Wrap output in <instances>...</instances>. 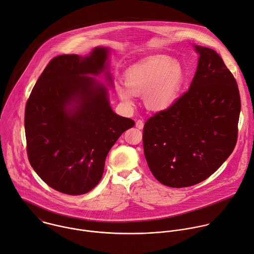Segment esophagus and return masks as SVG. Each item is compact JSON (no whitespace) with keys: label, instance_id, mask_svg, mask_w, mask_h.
Segmentation results:
<instances>
[{"label":"esophagus","instance_id":"obj_1","mask_svg":"<svg viewBox=\"0 0 254 254\" xmlns=\"http://www.w3.org/2000/svg\"><path fill=\"white\" fill-rule=\"evenodd\" d=\"M135 127L139 129H142L143 128V122L141 120H137L136 123H135Z\"/></svg>","mask_w":254,"mask_h":254}]
</instances>
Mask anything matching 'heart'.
Returning <instances> with one entry per match:
<instances>
[{
	"instance_id": "b5f03b06",
	"label": "heart",
	"mask_w": 254,
	"mask_h": 254,
	"mask_svg": "<svg viewBox=\"0 0 254 254\" xmlns=\"http://www.w3.org/2000/svg\"><path fill=\"white\" fill-rule=\"evenodd\" d=\"M185 83V71L178 62L164 56L146 58L125 73L126 87L118 84L116 93L127 106L134 96H143L145 107L153 112L170 109L178 100Z\"/></svg>"
}]
</instances>
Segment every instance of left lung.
<instances>
[{
    "label": "left lung",
    "instance_id": "8db88e82",
    "mask_svg": "<svg viewBox=\"0 0 254 254\" xmlns=\"http://www.w3.org/2000/svg\"><path fill=\"white\" fill-rule=\"evenodd\" d=\"M194 48L199 59L190 90L143 127L149 170L170 188H188L209 178L237 141L241 108L237 82L215 51Z\"/></svg>",
    "mask_w": 254,
    "mask_h": 254
}]
</instances>
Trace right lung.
Returning a JSON list of instances; mask_svg holds the SVG:
<instances>
[{
    "label": "right lung",
    "instance_id": "obj_1",
    "mask_svg": "<svg viewBox=\"0 0 254 254\" xmlns=\"http://www.w3.org/2000/svg\"><path fill=\"white\" fill-rule=\"evenodd\" d=\"M110 50L98 47L87 57L51 60L26 105L29 161L52 189L68 195L92 190L101 181L106 157L134 122L115 114L108 89L94 77L108 69ZM112 82L110 71H106Z\"/></svg>",
    "mask_w": 254,
    "mask_h": 254
}]
</instances>
